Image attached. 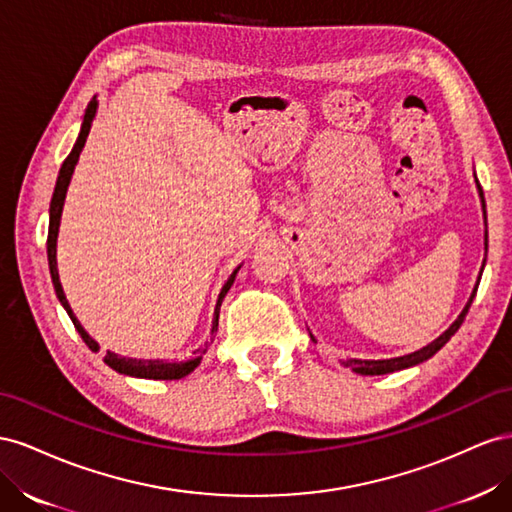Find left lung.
<instances>
[{
    "mask_svg": "<svg viewBox=\"0 0 512 512\" xmlns=\"http://www.w3.org/2000/svg\"><path fill=\"white\" fill-rule=\"evenodd\" d=\"M476 184H478V180H476ZM478 193H480V201H483V212H485V195H483V188H480V184H478ZM485 218H487V212H485ZM485 242H487V240H485ZM474 296H476V289H474V294H472L470 302L465 304L463 313L457 317L455 324H452V326L442 334V337L435 339L431 345L418 349V352H414V354H407V356H401V358H390V360H347L345 367H352V369H354L356 373H360V375H384V373L401 371V369L414 367V364H420V362L429 360L433 354L440 352V349L450 341L452 334H455V332L461 328L467 311H470Z\"/></svg>",
    "mask_w": 512,
    "mask_h": 512,
    "instance_id": "8db88e82",
    "label": "left lung"
}]
</instances>
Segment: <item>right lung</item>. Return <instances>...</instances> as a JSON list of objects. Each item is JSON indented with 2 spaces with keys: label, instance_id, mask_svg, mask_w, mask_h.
Returning <instances> with one entry per match:
<instances>
[{
  "label": "right lung",
  "instance_id": "right-lung-1",
  "mask_svg": "<svg viewBox=\"0 0 512 512\" xmlns=\"http://www.w3.org/2000/svg\"><path fill=\"white\" fill-rule=\"evenodd\" d=\"M94 113H96V100H92L90 105H87L85 109V115H83V126H81V133H79V139L75 143V148H72V152L66 156L64 165L60 169V175H57V182H55V191H53V197H51V216H49V236H47V255H49V270H51V279H53V285H55V294L57 298H60L62 306L66 309L68 317L72 319V324H75L77 332L81 334L83 343L92 349V352H98V343L87 334L81 324L77 321V317L72 315L70 306H68V300L64 296V289L60 285V276H57V261H55V246H57V229H60V216H62V208H64V197H66V191H68V182H70V175L72 171H75V165L79 160V154L83 150L85 145V139L87 135H90V126H92V120H94ZM233 279H236V272H233L229 276V281L225 283V287L221 289V296H218V302H216V311H214V321H212V334L218 330V313H221V304H223V298L227 296L229 287L233 285ZM206 347H199L195 356L191 360L186 362H163V360H135V358H122L118 354H111L107 352L105 356V362L109 364V367L113 371L118 373H124V375H133V377H143V379H182L184 375H188L191 371H195L197 364L201 362V356L206 354Z\"/></svg>",
  "mask_w": 512,
  "mask_h": 512
}]
</instances>
